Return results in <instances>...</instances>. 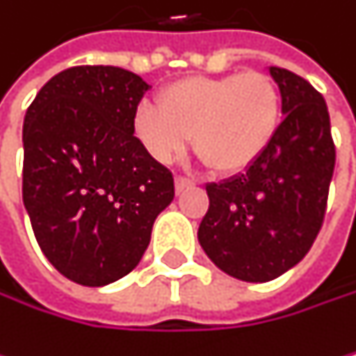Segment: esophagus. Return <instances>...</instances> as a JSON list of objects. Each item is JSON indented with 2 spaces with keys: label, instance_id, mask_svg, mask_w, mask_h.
I'll return each mask as SVG.
<instances>
[{
  "label": "esophagus",
  "instance_id": "1",
  "mask_svg": "<svg viewBox=\"0 0 356 356\" xmlns=\"http://www.w3.org/2000/svg\"><path fill=\"white\" fill-rule=\"evenodd\" d=\"M194 188V181L186 179V177H175V190L177 192H184V190H190Z\"/></svg>",
  "mask_w": 356,
  "mask_h": 356
}]
</instances>
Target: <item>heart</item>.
Instances as JSON below:
<instances>
[{
	"mask_svg": "<svg viewBox=\"0 0 356 356\" xmlns=\"http://www.w3.org/2000/svg\"><path fill=\"white\" fill-rule=\"evenodd\" d=\"M158 103H143L135 115L147 154L170 164L194 137L198 158L221 175L243 172L266 154L283 111L281 92L266 73L188 78L162 90Z\"/></svg>",
	"mask_w": 356,
	"mask_h": 356,
	"instance_id": "1",
	"label": "heart"
}]
</instances>
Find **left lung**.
Segmentation results:
<instances>
[{"instance_id":"8db88e82","label":"left lung","mask_w":356,"mask_h":356,"mask_svg":"<svg viewBox=\"0 0 356 356\" xmlns=\"http://www.w3.org/2000/svg\"><path fill=\"white\" fill-rule=\"evenodd\" d=\"M283 120L266 154L221 184H209L198 243L225 274L274 281L310 251L325 217L336 147L325 99L300 75L268 67Z\"/></svg>"}]
</instances>
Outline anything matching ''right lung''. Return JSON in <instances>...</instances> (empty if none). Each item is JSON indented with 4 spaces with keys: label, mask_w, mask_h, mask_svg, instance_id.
I'll list each match as a JSON object with an SVG mask.
<instances>
[{
    "label": "right lung",
    "mask_w": 356,
    "mask_h": 356,
    "mask_svg": "<svg viewBox=\"0 0 356 356\" xmlns=\"http://www.w3.org/2000/svg\"><path fill=\"white\" fill-rule=\"evenodd\" d=\"M149 84L109 65L71 67L24 113L22 202L48 261L103 287L141 261L175 181L135 137Z\"/></svg>",
    "instance_id": "1"
}]
</instances>
